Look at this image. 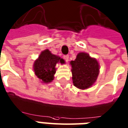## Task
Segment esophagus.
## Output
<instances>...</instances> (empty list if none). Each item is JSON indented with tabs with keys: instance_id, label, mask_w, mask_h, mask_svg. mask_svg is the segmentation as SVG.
<instances>
[{
	"instance_id": "1",
	"label": "esophagus",
	"mask_w": 128,
	"mask_h": 128,
	"mask_svg": "<svg viewBox=\"0 0 128 128\" xmlns=\"http://www.w3.org/2000/svg\"><path fill=\"white\" fill-rule=\"evenodd\" d=\"M64 59L66 60V62H68V60H69V56L68 55H64Z\"/></svg>"
}]
</instances>
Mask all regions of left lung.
Listing matches in <instances>:
<instances>
[{
  "label": "left lung",
  "mask_w": 128,
  "mask_h": 128,
  "mask_svg": "<svg viewBox=\"0 0 128 128\" xmlns=\"http://www.w3.org/2000/svg\"><path fill=\"white\" fill-rule=\"evenodd\" d=\"M73 84L81 89L90 88L98 77L99 65L96 59L85 52L77 55L75 60L70 62Z\"/></svg>",
  "instance_id": "obj_1"
}]
</instances>
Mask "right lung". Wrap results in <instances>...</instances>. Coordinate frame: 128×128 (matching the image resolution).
<instances>
[{
	"instance_id": "1",
	"label": "right lung",
	"mask_w": 128,
	"mask_h": 128,
	"mask_svg": "<svg viewBox=\"0 0 128 128\" xmlns=\"http://www.w3.org/2000/svg\"><path fill=\"white\" fill-rule=\"evenodd\" d=\"M63 59L50 53L48 49L45 50L41 52L39 58L34 63L35 75L43 83L48 84L54 80L56 63L58 62L63 63Z\"/></svg>"
}]
</instances>
